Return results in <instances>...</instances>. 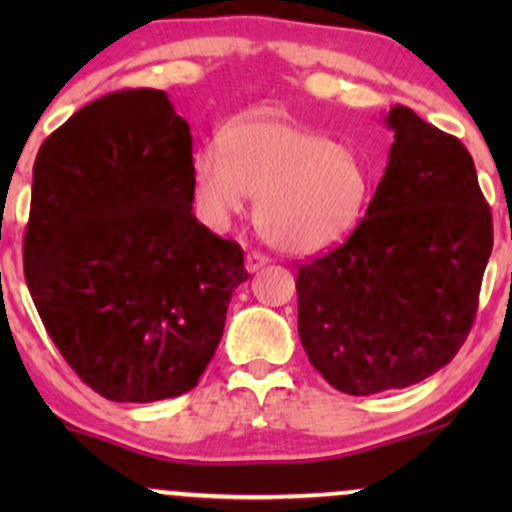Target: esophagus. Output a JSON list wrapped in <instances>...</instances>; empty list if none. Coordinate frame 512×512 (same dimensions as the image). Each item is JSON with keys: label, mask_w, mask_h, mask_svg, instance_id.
Segmentation results:
<instances>
[{"label": "esophagus", "mask_w": 512, "mask_h": 512, "mask_svg": "<svg viewBox=\"0 0 512 512\" xmlns=\"http://www.w3.org/2000/svg\"><path fill=\"white\" fill-rule=\"evenodd\" d=\"M267 262L269 257L262 255V252H248V257H245V269H248L250 274H255L257 269H262Z\"/></svg>", "instance_id": "obj_1"}]
</instances>
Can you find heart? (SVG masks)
<instances>
[{
	"mask_svg": "<svg viewBox=\"0 0 512 512\" xmlns=\"http://www.w3.org/2000/svg\"><path fill=\"white\" fill-rule=\"evenodd\" d=\"M190 180L192 207L211 231H226L255 197L262 236L298 255L349 238L375 192L373 168L358 149L274 115L231 122L221 146L192 156Z\"/></svg>",
	"mask_w": 512,
	"mask_h": 512,
	"instance_id": "heart-1",
	"label": "heart"
}]
</instances>
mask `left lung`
<instances>
[{
  "label": "left lung",
  "instance_id": "left-lung-1",
  "mask_svg": "<svg viewBox=\"0 0 512 512\" xmlns=\"http://www.w3.org/2000/svg\"><path fill=\"white\" fill-rule=\"evenodd\" d=\"M383 180L346 243L301 264L298 334L346 395L421 383L472 330L493 248L491 211L457 137L395 105Z\"/></svg>",
  "mask_w": 512,
  "mask_h": 512
}]
</instances>
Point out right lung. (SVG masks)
<instances>
[{
	"instance_id": "add662e5",
	"label": "right lung",
	"mask_w": 512,
	"mask_h": 512,
	"mask_svg": "<svg viewBox=\"0 0 512 512\" xmlns=\"http://www.w3.org/2000/svg\"><path fill=\"white\" fill-rule=\"evenodd\" d=\"M192 134L156 88L84 105L40 146L23 272L64 361L113 402L199 383L243 250L192 214Z\"/></svg>"
}]
</instances>
